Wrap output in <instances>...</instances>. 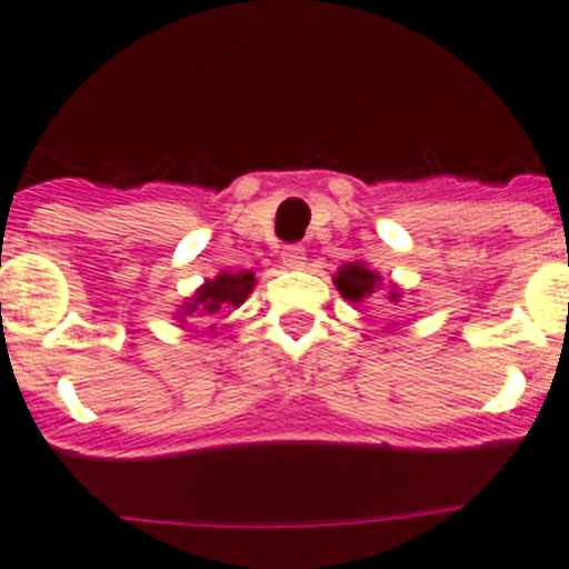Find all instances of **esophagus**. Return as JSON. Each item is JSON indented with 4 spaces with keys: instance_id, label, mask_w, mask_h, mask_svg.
Segmentation results:
<instances>
[{
    "instance_id": "obj_1",
    "label": "esophagus",
    "mask_w": 569,
    "mask_h": 569,
    "mask_svg": "<svg viewBox=\"0 0 569 569\" xmlns=\"http://www.w3.org/2000/svg\"><path fill=\"white\" fill-rule=\"evenodd\" d=\"M283 266H286V269H303V266H306V249L303 247H286L283 249Z\"/></svg>"
}]
</instances>
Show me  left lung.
<instances>
[{"instance_id":"1","label":"left lung","mask_w":569,"mask_h":569,"mask_svg":"<svg viewBox=\"0 0 569 569\" xmlns=\"http://www.w3.org/2000/svg\"><path fill=\"white\" fill-rule=\"evenodd\" d=\"M335 283L346 300H351V303H362L366 297H371L373 291H377L380 278H377L371 269H366V263H346L340 269V274L335 278ZM397 297H399V291L393 289L388 300H391V303H397Z\"/></svg>"}]
</instances>
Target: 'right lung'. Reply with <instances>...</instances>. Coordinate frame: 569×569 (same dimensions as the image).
Here are the masks:
<instances>
[{"label":"right lung","mask_w":569,"mask_h":569,"mask_svg":"<svg viewBox=\"0 0 569 569\" xmlns=\"http://www.w3.org/2000/svg\"><path fill=\"white\" fill-rule=\"evenodd\" d=\"M254 274L252 272H223L214 280H207V283L198 289L196 297H189L187 306H183V315H198V317H214L223 309H238L249 295H252Z\"/></svg>","instance_id":"right-lung-1"}]
</instances>
